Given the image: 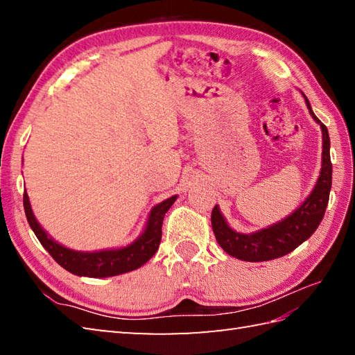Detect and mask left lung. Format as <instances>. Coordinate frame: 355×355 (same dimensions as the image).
Returning <instances> with one entry per match:
<instances>
[{"mask_svg": "<svg viewBox=\"0 0 355 355\" xmlns=\"http://www.w3.org/2000/svg\"><path fill=\"white\" fill-rule=\"evenodd\" d=\"M302 96L305 97V103L314 122L322 128V169L318 183L306 200L291 215L273 225H268L267 229H261L253 233H239L233 230L225 221L220 207L215 206L212 210V218H210L215 238L223 250L233 258L248 262H262L288 254L313 235L315 229L319 227L323 215H325L331 183H333L329 135L327 126L315 117L306 96L304 93Z\"/></svg>", "mask_w": 355, "mask_h": 355, "instance_id": "obj_1", "label": "left lung"}]
</instances>
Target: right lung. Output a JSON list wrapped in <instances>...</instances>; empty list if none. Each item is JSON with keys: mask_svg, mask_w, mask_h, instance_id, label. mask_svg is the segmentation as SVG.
<instances>
[{"mask_svg": "<svg viewBox=\"0 0 355 355\" xmlns=\"http://www.w3.org/2000/svg\"><path fill=\"white\" fill-rule=\"evenodd\" d=\"M177 195L158 202L150 209L145 230L141 235L134 239L131 244L120 248H105L97 252H79L73 248L59 244L58 241L49 236V233L37 223L36 216L30 206L28 195L24 191V210L30 227L35 232L36 238L40 239L42 247L47 250L51 258L67 271L85 277H110L128 273L135 268H140L146 263L154 253L158 250L162 241V225L163 218L169 207L175 202Z\"/></svg>", "mask_w": 355, "mask_h": 355, "instance_id": "add662e5", "label": "right lung"}]
</instances>
